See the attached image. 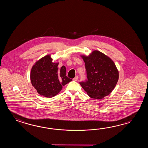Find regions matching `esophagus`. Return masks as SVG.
I'll return each mask as SVG.
<instances>
[{"mask_svg": "<svg viewBox=\"0 0 148 148\" xmlns=\"http://www.w3.org/2000/svg\"><path fill=\"white\" fill-rule=\"evenodd\" d=\"M78 77L77 75V76H75V77L73 79V80H74V81H77L78 80Z\"/></svg>", "mask_w": 148, "mask_h": 148, "instance_id": "34e87169", "label": "esophagus"}]
</instances>
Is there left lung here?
<instances>
[{"label": "left lung", "mask_w": 148, "mask_h": 148, "mask_svg": "<svg viewBox=\"0 0 148 148\" xmlns=\"http://www.w3.org/2000/svg\"><path fill=\"white\" fill-rule=\"evenodd\" d=\"M87 79L79 84L89 97L101 99L110 94L116 85L119 75L115 63L107 56L94 51L89 56H82Z\"/></svg>", "instance_id": "left-lung-1"}]
</instances>
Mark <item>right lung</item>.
<instances>
[{
	"instance_id": "1",
	"label": "right lung",
	"mask_w": 148,
	"mask_h": 148,
	"mask_svg": "<svg viewBox=\"0 0 148 148\" xmlns=\"http://www.w3.org/2000/svg\"><path fill=\"white\" fill-rule=\"evenodd\" d=\"M59 63L52 62L50 55L43 57L33 66L31 71L32 86L38 93L44 97H53L62 87L72 80L66 76V68L58 69Z\"/></svg>"
}]
</instances>
